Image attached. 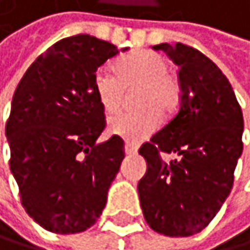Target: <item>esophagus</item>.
Listing matches in <instances>:
<instances>
[{
	"mask_svg": "<svg viewBox=\"0 0 250 250\" xmlns=\"http://www.w3.org/2000/svg\"><path fill=\"white\" fill-rule=\"evenodd\" d=\"M124 150H126L127 155H135L137 146H133V144H130V143H126V144H124Z\"/></svg>",
	"mask_w": 250,
	"mask_h": 250,
	"instance_id": "34e87169",
	"label": "esophagus"
}]
</instances>
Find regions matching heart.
<instances>
[{
  "instance_id": "obj_1",
  "label": "heart",
  "mask_w": 250,
  "mask_h": 250,
  "mask_svg": "<svg viewBox=\"0 0 250 250\" xmlns=\"http://www.w3.org/2000/svg\"><path fill=\"white\" fill-rule=\"evenodd\" d=\"M93 87L103 109L118 110L126 89L140 87L135 97L137 112L117 113L109 120V132L130 143L146 140L158 127V115H167L177 107L180 87L167 72V62L149 50L129 53L117 62V70L100 67L95 72Z\"/></svg>"
}]
</instances>
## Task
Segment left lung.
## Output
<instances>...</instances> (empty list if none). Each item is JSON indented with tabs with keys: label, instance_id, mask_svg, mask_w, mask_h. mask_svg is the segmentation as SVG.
<instances>
[{
	"label": "left lung",
	"instance_id": "1",
	"mask_svg": "<svg viewBox=\"0 0 250 250\" xmlns=\"http://www.w3.org/2000/svg\"><path fill=\"white\" fill-rule=\"evenodd\" d=\"M178 66L180 107L140 147L147 172L138 183L143 215L167 237L201 232L226 201L243 152V112L229 80L206 55L186 44L153 46ZM177 153L164 163L159 153Z\"/></svg>",
	"mask_w": 250,
	"mask_h": 250
}]
</instances>
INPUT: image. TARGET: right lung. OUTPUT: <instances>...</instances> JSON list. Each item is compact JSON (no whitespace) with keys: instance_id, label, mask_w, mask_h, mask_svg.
<instances>
[{"instance_id":"1","label":"right lung","mask_w":250,"mask_h":250,"mask_svg":"<svg viewBox=\"0 0 250 250\" xmlns=\"http://www.w3.org/2000/svg\"><path fill=\"white\" fill-rule=\"evenodd\" d=\"M117 53L86 33L64 38L32 62L13 93L10 170L24 209L46 230L83 232L106 206L124 143L117 135L97 143L106 120L93 77Z\"/></svg>"}]
</instances>
